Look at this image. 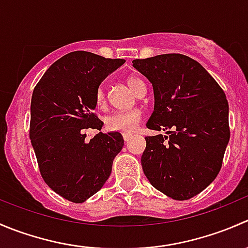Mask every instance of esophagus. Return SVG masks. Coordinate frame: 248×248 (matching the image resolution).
Returning <instances> with one entry per match:
<instances>
[{
  "label": "esophagus",
  "instance_id": "34e87169",
  "mask_svg": "<svg viewBox=\"0 0 248 248\" xmlns=\"http://www.w3.org/2000/svg\"><path fill=\"white\" fill-rule=\"evenodd\" d=\"M122 137H124V142H127V141H128V140H131V139H132V137H133V134L124 133V134H122Z\"/></svg>",
  "mask_w": 248,
  "mask_h": 248
}]
</instances>
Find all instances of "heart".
Returning <instances> with one entry per match:
<instances>
[{"label":"heart","instance_id":"b5f03b06","mask_svg":"<svg viewBox=\"0 0 248 248\" xmlns=\"http://www.w3.org/2000/svg\"><path fill=\"white\" fill-rule=\"evenodd\" d=\"M127 84L129 89L137 93L141 86H144V81L137 77L127 78ZM106 102V92L103 87H99L96 92V104L102 107ZM142 114L139 109L124 110V111L112 112L106 117V127L108 131L121 132V133H129L133 132L139 126L141 121Z\"/></svg>","mask_w":248,"mask_h":248}]
</instances>
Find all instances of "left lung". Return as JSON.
Listing matches in <instances>:
<instances>
[{
  "mask_svg": "<svg viewBox=\"0 0 248 248\" xmlns=\"http://www.w3.org/2000/svg\"><path fill=\"white\" fill-rule=\"evenodd\" d=\"M154 87L141 167L150 184L175 201L204 191L221 170L228 145L229 107L223 90L199 62L181 54L133 60Z\"/></svg>",
  "mask_w": 248,
  "mask_h": 248,
  "instance_id": "obj_1",
  "label": "left lung"
}]
</instances>
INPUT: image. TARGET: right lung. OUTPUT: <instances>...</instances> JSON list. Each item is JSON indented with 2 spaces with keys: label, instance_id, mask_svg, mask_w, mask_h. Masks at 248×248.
Returning a JSON list of instances; mask_svg holds the SVG:
<instances>
[{
  "label": "right lung",
  "instance_id": "add662e5",
  "mask_svg": "<svg viewBox=\"0 0 248 248\" xmlns=\"http://www.w3.org/2000/svg\"><path fill=\"white\" fill-rule=\"evenodd\" d=\"M124 63L89 51L69 52L34 87L30 139L43 180L67 201L82 202L97 193L124 146L119 132L85 140L86 129L103 126L93 112L99 85Z\"/></svg>",
  "mask_w": 248,
  "mask_h": 248
}]
</instances>
